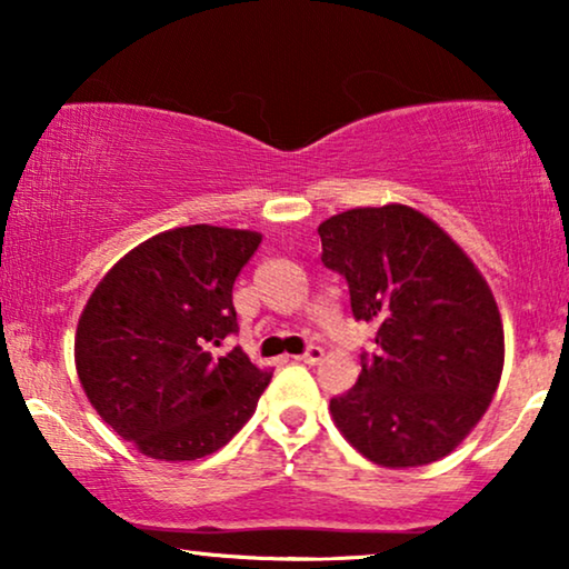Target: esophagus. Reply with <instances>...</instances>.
I'll use <instances>...</instances> for the list:
<instances>
[{"instance_id":"34e87169","label":"esophagus","mask_w":569,"mask_h":569,"mask_svg":"<svg viewBox=\"0 0 569 569\" xmlns=\"http://www.w3.org/2000/svg\"><path fill=\"white\" fill-rule=\"evenodd\" d=\"M298 360L306 362V365H318V362L323 360V349H321V347H310L306 355L298 357Z\"/></svg>"}]
</instances>
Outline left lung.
<instances>
[{
  "mask_svg": "<svg viewBox=\"0 0 569 569\" xmlns=\"http://www.w3.org/2000/svg\"><path fill=\"white\" fill-rule=\"evenodd\" d=\"M321 261L345 274L378 355L331 399L349 446L386 469L440 461L500 386L505 331L487 279L463 248L407 204L357 207L318 224ZM365 360V357H362Z\"/></svg>",
  "mask_w": 569,
  "mask_h": 569,
  "instance_id": "obj_1",
  "label": "left lung"
}]
</instances>
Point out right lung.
Returning <instances> with one entry per match:
<instances>
[{"mask_svg": "<svg viewBox=\"0 0 569 569\" xmlns=\"http://www.w3.org/2000/svg\"><path fill=\"white\" fill-rule=\"evenodd\" d=\"M261 232L189 224L158 232L113 263L82 308L74 368L100 419L139 453L197 461L256 411L271 372L243 349L232 284Z\"/></svg>", "mask_w": 569, "mask_h": 569, "instance_id": "right-lung-1", "label": "right lung"}]
</instances>
